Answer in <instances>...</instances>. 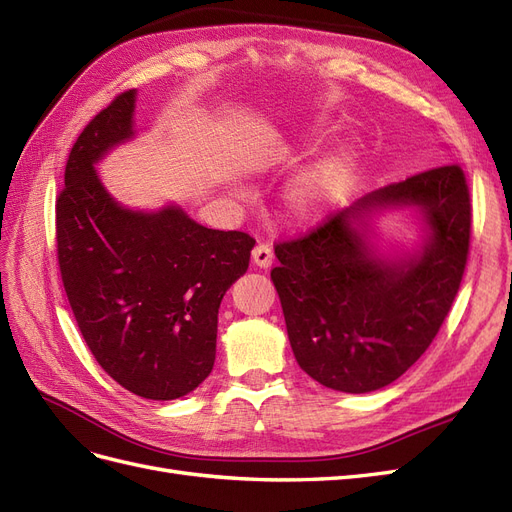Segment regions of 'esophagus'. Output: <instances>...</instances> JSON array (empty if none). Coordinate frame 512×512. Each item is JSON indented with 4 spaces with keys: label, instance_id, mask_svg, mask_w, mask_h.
Returning a JSON list of instances; mask_svg holds the SVG:
<instances>
[{
    "label": "esophagus",
    "instance_id": "1",
    "mask_svg": "<svg viewBox=\"0 0 512 512\" xmlns=\"http://www.w3.org/2000/svg\"><path fill=\"white\" fill-rule=\"evenodd\" d=\"M274 261V255H272V249L268 244H257L253 249V263L257 268H270Z\"/></svg>",
    "mask_w": 512,
    "mask_h": 512
}]
</instances>
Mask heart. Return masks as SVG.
Returning <instances> with one entry per match:
<instances>
[{
  "label": "heart",
  "mask_w": 512,
  "mask_h": 512,
  "mask_svg": "<svg viewBox=\"0 0 512 512\" xmlns=\"http://www.w3.org/2000/svg\"><path fill=\"white\" fill-rule=\"evenodd\" d=\"M355 146L346 144L323 155L308 170L295 176L285 191V217L295 227L323 221L342 200L355 166Z\"/></svg>",
  "instance_id": "b5f03b06"
}]
</instances>
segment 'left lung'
Segmentation results:
<instances>
[{"label":"left lung","mask_w":512,"mask_h":512,"mask_svg":"<svg viewBox=\"0 0 512 512\" xmlns=\"http://www.w3.org/2000/svg\"><path fill=\"white\" fill-rule=\"evenodd\" d=\"M415 209L417 252L389 256L373 219ZM470 193L455 163L359 197L306 238L276 244L278 291L300 368L317 383L368 393L400 378L451 310L470 246Z\"/></svg>","instance_id":"8db88e82"}]
</instances>
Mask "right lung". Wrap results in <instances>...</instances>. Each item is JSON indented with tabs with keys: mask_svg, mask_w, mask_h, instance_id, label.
Listing matches in <instances>:
<instances>
[{
	"mask_svg": "<svg viewBox=\"0 0 512 512\" xmlns=\"http://www.w3.org/2000/svg\"><path fill=\"white\" fill-rule=\"evenodd\" d=\"M138 91L85 127L57 200V255L80 334L114 381L146 400H176L212 372L225 291L255 240L193 221L178 204H119L95 166L136 138Z\"/></svg>",
	"mask_w": 512,
	"mask_h": 512,
	"instance_id": "1",
	"label": "right lung"
}]
</instances>
